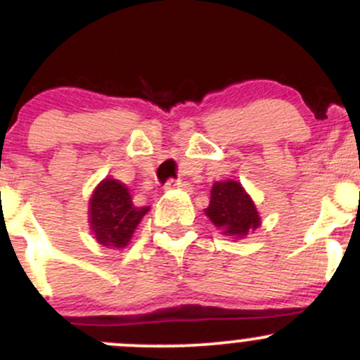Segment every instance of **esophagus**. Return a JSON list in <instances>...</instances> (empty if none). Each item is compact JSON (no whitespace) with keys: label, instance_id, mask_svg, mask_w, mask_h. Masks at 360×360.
<instances>
[{"label":"esophagus","instance_id":"esophagus-1","mask_svg":"<svg viewBox=\"0 0 360 360\" xmlns=\"http://www.w3.org/2000/svg\"><path fill=\"white\" fill-rule=\"evenodd\" d=\"M181 185H184V184H181L180 180H168V181H166L165 188H166V191H175V188H180Z\"/></svg>","mask_w":360,"mask_h":360}]
</instances>
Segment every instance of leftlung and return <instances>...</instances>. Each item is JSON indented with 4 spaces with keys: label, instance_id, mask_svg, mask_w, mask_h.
<instances>
[{
    "label": "left lung",
    "instance_id": "1",
    "mask_svg": "<svg viewBox=\"0 0 360 360\" xmlns=\"http://www.w3.org/2000/svg\"><path fill=\"white\" fill-rule=\"evenodd\" d=\"M205 214L221 236L232 239H244L262 225L255 201L237 180L214 181Z\"/></svg>",
    "mask_w": 360,
    "mask_h": 360
}]
</instances>
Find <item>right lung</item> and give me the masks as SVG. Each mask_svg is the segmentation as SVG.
I'll return each mask as SVG.
<instances>
[{
  "instance_id": "add662e5",
  "label": "right lung",
  "mask_w": 360,
  "mask_h": 360,
  "mask_svg": "<svg viewBox=\"0 0 360 360\" xmlns=\"http://www.w3.org/2000/svg\"><path fill=\"white\" fill-rule=\"evenodd\" d=\"M149 206L133 205L128 187L105 176L95 187L88 206V224L98 244L110 250H123L131 240Z\"/></svg>"
}]
</instances>
